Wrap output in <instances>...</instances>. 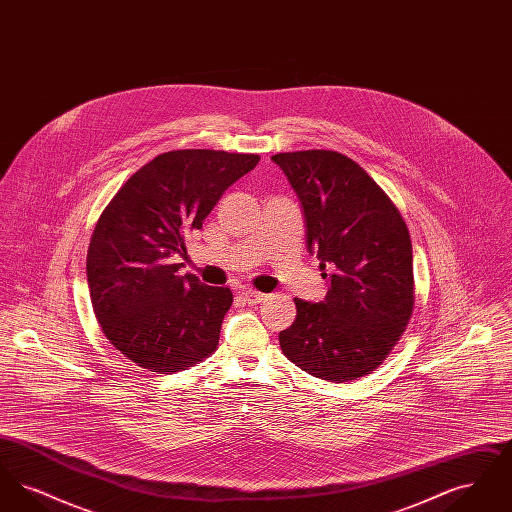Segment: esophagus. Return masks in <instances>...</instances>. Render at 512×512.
<instances>
[{
	"mask_svg": "<svg viewBox=\"0 0 512 512\" xmlns=\"http://www.w3.org/2000/svg\"><path fill=\"white\" fill-rule=\"evenodd\" d=\"M242 295H244L247 305H259V303H263L267 299V293L257 292V290H251V288L244 290Z\"/></svg>",
	"mask_w": 512,
	"mask_h": 512,
	"instance_id": "1",
	"label": "esophagus"
}]
</instances>
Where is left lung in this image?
Listing matches in <instances>:
<instances>
[{"label": "left lung", "mask_w": 512, "mask_h": 512, "mask_svg": "<svg viewBox=\"0 0 512 512\" xmlns=\"http://www.w3.org/2000/svg\"><path fill=\"white\" fill-rule=\"evenodd\" d=\"M272 161L301 201L307 249L328 278L324 301L293 299L295 320L278 336L282 353L336 384L372 374L413 317L409 228L365 169L338 151H288Z\"/></svg>", "instance_id": "obj_1"}]
</instances>
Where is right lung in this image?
Instances as JSON below:
<instances>
[{
    "instance_id": "1",
    "label": "right lung",
    "mask_w": 512,
    "mask_h": 512,
    "mask_svg": "<svg viewBox=\"0 0 512 512\" xmlns=\"http://www.w3.org/2000/svg\"><path fill=\"white\" fill-rule=\"evenodd\" d=\"M259 159L220 149L161 153L99 215L86 257L90 299L105 338L134 365L171 374L217 351L234 295L180 276L174 257Z\"/></svg>"
}]
</instances>
